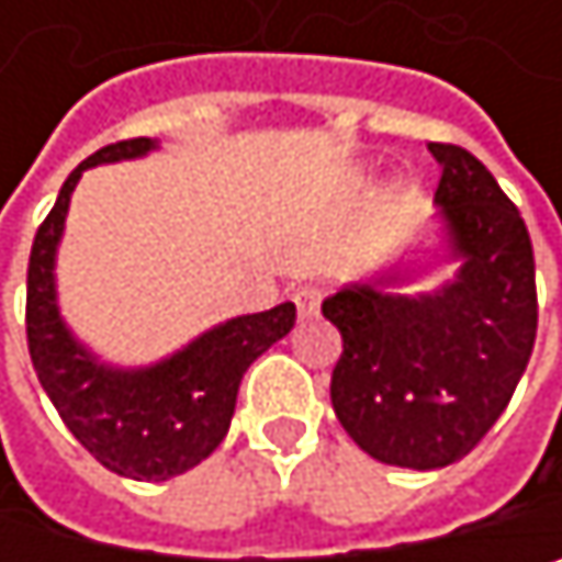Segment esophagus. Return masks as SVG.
<instances>
[{"label": "esophagus", "instance_id": "obj_1", "mask_svg": "<svg viewBox=\"0 0 562 562\" xmlns=\"http://www.w3.org/2000/svg\"><path fill=\"white\" fill-rule=\"evenodd\" d=\"M319 300H323V286H300V290L293 293V303H296V313H300V319H310V316H316V310H319Z\"/></svg>", "mask_w": 562, "mask_h": 562}]
</instances>
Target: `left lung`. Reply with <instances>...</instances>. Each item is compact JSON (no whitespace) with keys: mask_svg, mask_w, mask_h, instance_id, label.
Instances as JSON below:
<instances>
[{"mask_svg":"<svg viewBox=\"0 0 562 562\" xmlns=\"http://www.w3.org/2000/svg\"><path fill=\"white\" fill-rule=\"evenodd\" d=\"M441 165L435 191L445 259L441 290L397 293L418 276L394 262L323 300L344 337L330 401L371 459L445 469L506 412L536 340V262L519 209L459 144H428Z\"/></svg>","mask_w":562,"mask_h":562,"instance_id":"obj_1","label":"left lung"}]
</instances>
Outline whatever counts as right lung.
<instances>
[{
  "mask_svg": "<svg viewBox=\"0 0 562 562\" xmlns=\"http://www.w3.org/2000/svg\"><path fill=\"white\" fill-rule=\"evenodd\" d=\"M147 150H158V140L134 137L106 144L63 181L30 252L26 340L43 391L90 456L117 475L165 482L195 469L222 445L243 374L259 353L293 330L296 306L279 303L266 313L232 316L147 367L103 363L74 337L56 300V249L70 195L87 168L134 161Z\"/></svg>",
  "mask_w": 562,
  "mask_h": 562,
  "instance_id": "right-lung-1",
  "label": "right lung"
}]
</instances>
